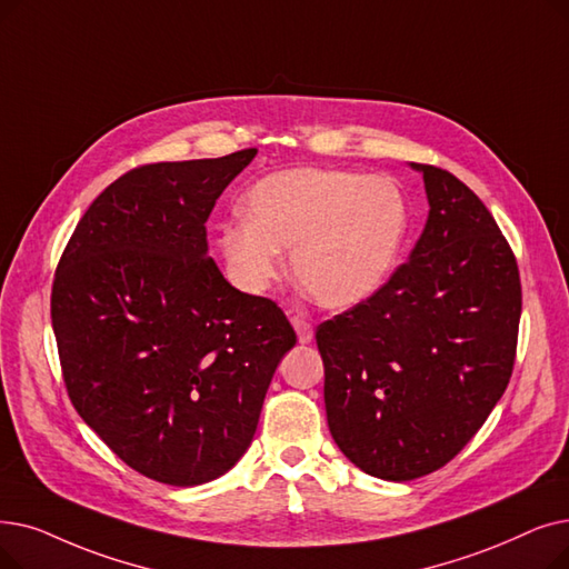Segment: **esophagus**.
<instances>
[{
	"label": "esophagus",
	"instance_id": "obj_1",
	"mask_svg": "<svg viewBox=\"0 0 569 569\" xmlns=\"http://www.w3.org/2000/svg\"><path fill=\"white\" fill-rule=\"evenodd\" d=\"M290 323H292L295 332H298V341H300V343H309V341H311V337H313V328L307 323L305 318H300V316H292V318H290Z\"/></svg>",
	"mask_w": 569,
	"mask_h": 569
}]
</instances>
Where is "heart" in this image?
I'll list each match as a JSON object with an SVG mask.
<instances>
[{
    "label": "heart",
    "instance_id": "obj_1",
    "mask_svg": "<svg viewBox=\"0 0 569 569\" xmlns=\"http://www.w3.org/2000/svg\"><path fill=\"white\" fill-rule=\"evenodd\" d=\"M246 218L218 228L228 277L264 292L290 253L295 281L326 309L377 295L398 269L411 230L407 192L388 177L295 167L260 179L243 197Z\"/></svg>",
    "mask_w": 569,
    "mask_h": 569
}]
</instances>
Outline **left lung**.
<instances>
[{
  "instance_id": "1",
  "label": "left lung",
  "mask_w": 569,
  "mask_h": 569,
  "mask_svg": "<svg viewBox=\"0 0 569 569\" xmlns=\"http://www.w3.org/2000/svg\"><path fill=\"white\" fill-rule=\"evenodd\" d=\"M409 167L430 204L409 262L316 330L330 435L386 481L435 472L477 435L509 383L521 320V279L496 218L449 171Z\"/></svg>"
}]
</instances>
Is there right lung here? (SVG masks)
Listing matches in <instances>:
<instances>
[{
	"label": "right lung",
	"mask_w": 569,
	"mask_h": 569,
	"mask_svg": "<svg viewBox=\"0 0 569 569\" xmlns=\"http://www.w3.org/2000/svg\"><path fill=\"white\" fill-rule=\"evenodd\" d=\"M256 148L113 181L60 258L51 318L73 409L139 475L200 486L251 447L295 330L228 283L207 218Z\"/></svg>",
	"instance_id": "right-lung-1"
}]
</instances>
